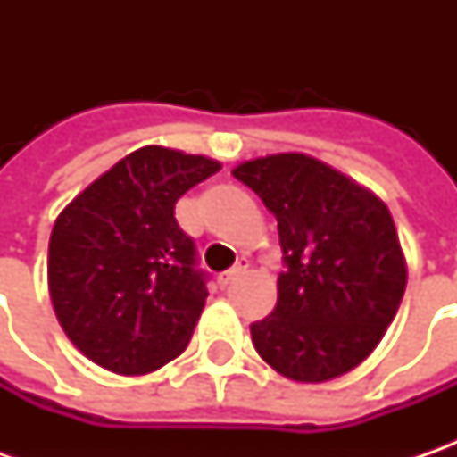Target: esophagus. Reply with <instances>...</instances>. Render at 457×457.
<instances>
[{
  "instance_id": "34e87169",
  "label": "esophagus",
  "mask_w": 457,
  "mask_h": 457,
  "mask_svg": "<svg viewBox=\"0 0 457 457\" xmlns=\"http://www.w3.org/2000/svg\"><path fill=\"white\" fill-rule=\"evenodd\" d=\"M246 272V264H237V267H234V270H228V272H223L219 277V285L220 287H223V290H226V287H228V285H234V282H237L238 277H241V274Z\"/></svg>"
}]
</instances>
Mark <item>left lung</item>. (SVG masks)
Returning <instances> with one entry per match:
<instances>
[{"label": "left lung", "instance_id": "left-lung-1", "mask_svg": "<svg viewBox=\"0 0 457 457\" xmlns=\"http://www.w3.org/2000/svg\"><path fill=\"white\" fill-rule=\"evenodd\" d=\"M277 219V307L252 323L256 353L318 384L356 369L395 320L407 264L389 208L315 157L282 152L234 167Z\"/></svg>", "mask_w": 457, "mask_h": 457}]
</instances>
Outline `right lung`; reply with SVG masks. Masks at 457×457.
Masks as SVG:
<instances>
[{"mask_svg": "<svg viewBox=\"0 0 457 457\" xmlns=\"http://www.w3.org/2000/svg\"><path fill=\"white\" fill-rule=\"evenodd\" d=\"M219 170L211 157L150 145L62 208L47 246V287L83 356L139 377L183 353L208 290L175 203Z\"/></svg>", "mask_w": 457, "mask_h": 457, "instance_id": "right-lung-1", "label": "right lung"}]
</instances>
